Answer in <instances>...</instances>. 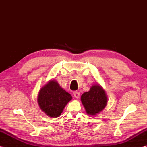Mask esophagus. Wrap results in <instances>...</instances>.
Returning a JSON list of instances; mask_svg holds the SVG:
<instances>
[{"label":"esophagus","mask_w":147,"mask_h":147,"mask_svg":"<svg viewBox=\"0 0 147 147\" xmlns=\"http://www.w3.org/2000/svg\"><path fill=\"white\" fill-rule=\"evenodd\" d=\"M73 94H74V97H75L76 98H78L80 97V93L78 91H74Z\"/></svg>","instance_id":"obj_1"}]
</instances>
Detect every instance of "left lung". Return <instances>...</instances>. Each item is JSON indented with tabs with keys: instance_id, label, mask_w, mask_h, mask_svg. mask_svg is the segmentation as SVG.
I'll return each mask as SVG.
<instances>
[{
	"instance_id": "1",
	"label": "left lung",
	"mask_w": 147,
	"mask_h": 147,
	"mask_svg": "<svg viewBox=\"0 0 147 147\" xmlns=\"http://www.w3.org/2000/svg\"><path fill=\"white\" fill-rule=\"evenodd\" d=\"M81 100L86 112L91 115L100 112L107 104L105 92L98 84L93 86L88 92L84 93L81 96Z\"/></svg>"
}]
</instances>
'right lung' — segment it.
<instances>
[{"mask_svg": "<svg viewBox=\"0 0 147 147\" xmlns=\"http://www.w3.org/2000/svg\"><path fill=\"white\" fill-rule=\"evenodd\" d=\"M72 99L70 94L54 80H51L39 91L38 102L41 109L51 117H58Z\"/></svg>", "mask_w": 147, "mask_h": 147, "instance_id": "obj_1", "label": "right lung"}]
</instances>
